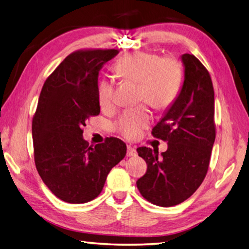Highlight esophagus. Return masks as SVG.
Returning <instances> with one entry per match:
<instances>
[{"mask_svg": "<svg viewBox=\"0 0 249 249\" xmlns=\"http://www.w3.org/2000/svg\"><path fill=\"white\" fill-rule=\"evenodd\" d=\"M136 149L134 148L133 146H131V145H128L126 146V156L128 157H135L136 156Z\"/></svg>", "mask_w": 249, "mask_h": 249, "instance_id": "obj_1", "label": "esophagus"}]
</instances>
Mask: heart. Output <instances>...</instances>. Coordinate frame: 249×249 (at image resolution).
Wrapping results in <instances>:
<instances>
[{
    "instance_id": "heart-1",
    "label": "heart",
    "mask_w": 249,
    "mask_h": 249,
    "mask_svg": "<svg viewBox=\"0 0 249 249\" xmlns=\"http://www.w3.org/2000/svg\"><path fill=\"white\" fill-rule=\"evenodd\" d=\"M115 72L124 80L138 83V100L146 101L155 108H165L174 102L182 82V67L174 58H160L150 53L136 52L121 57L114 65ZM100 107L107 110L114 105V84L101 79L96 88ZM146 106L124 110L115 123V129L126 139L141 135L150 121Z\"/></svg>"
}]
</instances>
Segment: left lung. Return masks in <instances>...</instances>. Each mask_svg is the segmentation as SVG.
I'll return each mask as SVG.
<instances>
[{
	"label": "left lung",
	"instance_id": "obj_1",
	"mask_svg": "<svg viewBox=\"0 0 249 249\" xmlns=\"http://www.w3.org/2000/svg\"><path fill=\"white\" fill-rule=\"evenodd\" d=\"M184 83L151 134L167 142L159 151L139 147L147 163L136 181L141 195L155 205L169 207L188 199L199 188L209 169L215 142L214 88L211 76L194 54L181 57Z\"/></svg>",
	"mask_w": 249,
	"mask_h": 249
}]
</instances>
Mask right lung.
I'll return each mask as SVG.
<instances>
[{
    "mask_svg": "<svg viewBox=\"0 0 249 249\" xmlns=\"http://www.w3.org/2000/svg\"><path fill=\"white\" fill-rule=\"evenodd\" d=\"M118 50H78L69 54L45 82L32 121L35 165L53 194L72 204L86 203L102 191L109 171L124 158L117 138L89 146L83 126L100 114L99 72Z\"/></svg>",
    "mask_w": 249,
    "mask_h": 249,
    "instance_id": "obj_1",
    "label": "right lung"
}]
</instances>
